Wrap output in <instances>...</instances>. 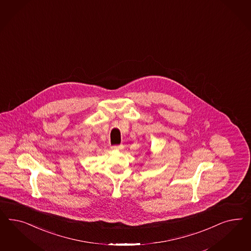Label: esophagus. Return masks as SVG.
<instances>
[{
  "label": "esophagus",
  "instance_id": "esophagus-1",
  "mask_svg": "<svg viewBox=\"0 0 251 251\" xmlns=\"http://www.w3.org/2000/svg\"><path fill=\"white\" fill-rule=\"evenodd\" d=\"M123 148V145H112L111 149L112 150H122Z\"/></svg>",
  "mask_w": 251,
  "mask_h": 251
}]
</instances>
